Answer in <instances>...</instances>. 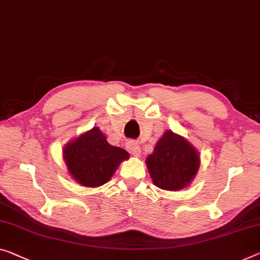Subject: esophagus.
<instances>
[{
	"label": "esophagus",
	"mask_w": 260,
	"mask_h": 260,
	"mask_svg": "<svg viewBox=\"0 0 260 260\" xmlns=\"http://www.w3.org/2000/svg\"><path fill=\"white\" fill-rule=\"evenodd\" d=\"M125 146H126V150L129 151L131 154L135 155V157H139V155H141V147H139L138 143H136L134 141H129L126 142Z\"/></svg>",
	"instance_id": "34e87169"
}]
</instances>
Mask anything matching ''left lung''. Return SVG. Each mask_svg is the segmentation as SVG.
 Instances as JSON below:
<instances>
[{
	"mask_svg": "<svg viewBox=\"0 0 260 260\" xmlns=\"http://www.w3.org/2000/svg\"><path fill=\"white\" fill-rule=\"evenodd\" d=\"M145 164L158 188L178 191L188 187L197 175L200 153L185 137L166 130Z\"/></svg>",
	"mask_w": 260,
	"mask_h": 260,
	"instance_id": "left-lung-1",
	"label": "left lung"
}]
</instances>
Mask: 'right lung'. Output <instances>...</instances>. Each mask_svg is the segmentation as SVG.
Here are the masks:
<instances>
[{"instance_id":"1","label":"right lung","mask_w":260,"mask_h":260,"mask_svg":"<svg viewBox=\"0 0 260 260\" xmlns=\"http://www.w3.org/2000/svg\"><path fill=\"white\" fill-rule=\"evenodd\" d=\"M62 157L72 179L94 188L109 181L119 164L129 159V153L110 145L100 127L94 126L67 143Z\"/></svg>"}]
</instances>
